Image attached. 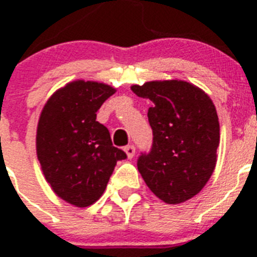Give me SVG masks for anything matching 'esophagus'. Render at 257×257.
<instances>
[{"label": "esophagus", "mask_w": 257, "mask_h": 257, "mask_svg": "<svg viewBox=\"0 0 257 257\" xmlns=\"http://www.w3.org/2000/svg\"><path fill=\"white\" fill-rule=\"evenodd\" d=\"M124 153L127 154V158H133L135 156V147L134 145H127L126 148H124Z\"/></svg>", "instance_id": "esophagus-1"}]
</instances>
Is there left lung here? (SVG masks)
<instances>
[{
    "label": "left lung",
    "mask_w": 257,
    "mask_h": 257,
    "mask_svg": "<svg viewBox=\"0 0 257 257\" xmlns=\"http://www.w3.org/2000/svg\"><path fill=\"white\" fill-rule=\"evenodd\" d=\"M131 90L153 103L148 109L153 145L138 160L145 184L169 205L193 198L216 166L220 124L212 100L180 79L151 81Z\"/></svg>",
    "instance_id": "left-lung-1"
}]
</instances>
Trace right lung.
I'll return each instance as SVG.
<instances>
[{"label":"right lung","instance_id":"add662e5","mask_svg":"<svg viewBox=\"0 0 257 257\" xmlns=\"http://www.w3.org/2000/svg\"><path fill=\"white\" fill-rule=\"evenodd\" d=\"M114 92L105 83L77 79L56 90L41 112L36 135L41 169L56 196L76 207L100 198L117 161L126 158L96 121Z\"/></svg>","mask_w":257,"mask_h":257}]
</instances>
